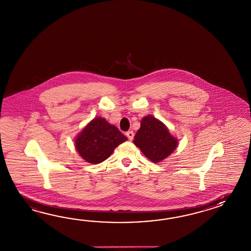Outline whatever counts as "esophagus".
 <instances>
[{
  "label": "esophagus",
  "mask_w": 251,
  "mask_h": 251,
  "mask_svg": "<svg viewBox=\"0 0 251 251\" xmlns=\"http://www.w3.org/2000/svg\"><path fill=\"white\" fill-rule=\"evenodd\" d=\"M126 134V136H127L129 140H133V138H134V132L133 131H128Z\"/></svg>",
  "instance_id": "obj_1"
}]
</instances>
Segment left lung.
<instances>
[{
    "mask_svg": "<svg viewBox=\"0 0 251 251\" xmlns=\"http://www.w3.org/2000/svg\"><path fill=\"white\" fill-rule=\"evenodd\" d=\"M134 144L150 161L160 163L177 148L178 139L170 133L162 121L148 115L141 120Z\"/></svg>",
    "mask_w": 251,
    "mask_h": 251,
    "instance_id": "obj_1",
    "label": "left lung"
}]
</instances>
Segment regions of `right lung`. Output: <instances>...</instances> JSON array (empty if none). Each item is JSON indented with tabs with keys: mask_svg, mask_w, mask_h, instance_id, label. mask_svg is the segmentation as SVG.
<instances>
[{
	"mask_svg": "<svg viewBox=\"0 0 251 251\" xmlns=\"http://www.w3.org/2000/svg\"><path fill=\"white\" fill-rule=\"evenodd\" d=\"M127 138L105 118L95 117L77 134L75 147L86 162L92 164L102 163Z\"/></svg>",
	"mask_w": 251,
	"mask_h": 251,
	"instance_id": "obj_1",
	"label": "right lung"
}]
</instances>
